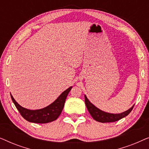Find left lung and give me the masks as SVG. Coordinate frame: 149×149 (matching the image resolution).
<instances>
[{
  "mask_svg": "<svg viewBox=\"0 0 149 149\" xmlns=\"http://www.w3.org/2000/svg\"><path fill=\"white\" fill-rule=\"evenodd\" d=\"M85 105H86L87 109L88 110L89 113H90L93 119L95 121L101 122V123H110V122H115L117 121H119L122 118L126 117V116L129 115L130 112L133 109L134 106L132 108H130L129 110L127 111L123 112V113H119V114H112V113H108L106 112H104L101 110H100L93 105L88 100L87 97L85 95Z\"/></svg>",
  "mask_w": 149,
  "mask_h": 149,
  "instance_id": "1",
  "label": "left lung"
}]
</instances>
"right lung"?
I'll return each instance as SVG.
<instances>
[{
    "label": "right lung",
    "mask_w": 149,
    "mask_h": 149,
    "mask_svg": "<svg viewBox=\"0 0 149 149\" xmlns=\"http://www.w3.org/2000/svg\"><path fill=\"white\" fill-rule=\"evenodd\" d=\"M72 87L64 91L52 104L44 109L31 111L22 107L11 95V99L18 111L26 121L36 123H50L58 119L64 108L65 101Z\"/></svg>",
    "instance_id": "right-lung-1"
}]
</instances>
